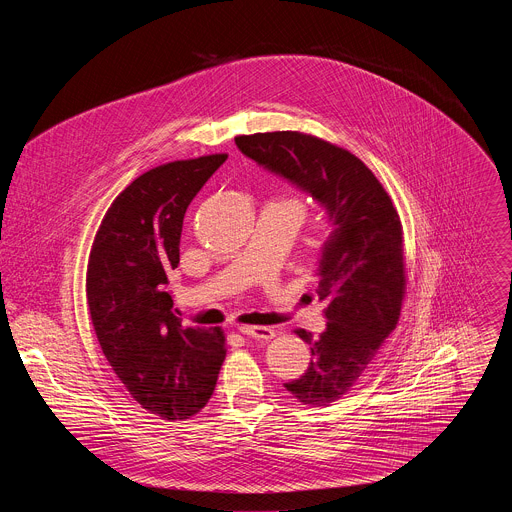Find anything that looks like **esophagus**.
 Returning a JSON list of instances; mask_svg holds the SVG:
<instances>
[{
	"label": "esophagus",
	"instance_id": "obj_1",
	"mask_svg": "<svg viewBox=\"0 0 512 512\" xmlns=\"http://www.w3.org/2000/svg\"><path fill=\"white\" fill-rule=\"evenodd\" d=\"M239 332L255 340H271L275 332L269 326H239Z\"/></svg>",
	"mask_w": 512,
	"mask_h": 512
}]
</instances>
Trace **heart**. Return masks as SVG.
Instances as JSON below:
<instances>
[{
  "instance_id": "obj_1",
  "label": "heart",
  "mask_w": 512,
  "mask_h": 512,
  "mask_svg": "<svg viewBox=\"0 0 512 512\" xmlns=\"http://www.w3.org/2000/svg\"><path fill=\"white\" fill-rule=\"evenodd\" d=\"M289 202H291V204H294V206H298V208H300V204H298L296 200H289Z\"/></svg>"
}]
</instances>
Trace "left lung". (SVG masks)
<instances>
[{"mask_svg":"<svg viewBox=\"0 0 512 512\" xmlns=\"http://www.w3.org/2000/svg\"><path fill=\"white\" fill-rule=\"evenodd\" d=\"M243 156L312 196L330 233L320 247L316 298L326 328L310 344L308 371L285 383L304 405L340 399L395 330L405 294L399 214L375 174L350 152L298 131H267L235 139Z\"/></svg>","mask_w":512,"mask_h":512,"instance_id":"1","label":"left lung"}]
</instances>
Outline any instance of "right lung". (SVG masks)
I'll list each match as a JSON object with an SVG mask.
<instances>
[{"label": "right lung", "instance_id": "1", "mask_svg": "<svg viewBox=\"0 0 512 512\" xmlns=\"http://www.w3.org/2000/svg\"><path fill=\"white\" fill-rule=\"evenodd\" d=\"M225 160L172 162L135 178L107 210L89 257L87 302L103 354L129 395L170 421L208 403L227 356L221 330L182 324L170 289L186 208Z\"/></svg>", "mask_w": 512, "mask_h": 512}]
</instances>
